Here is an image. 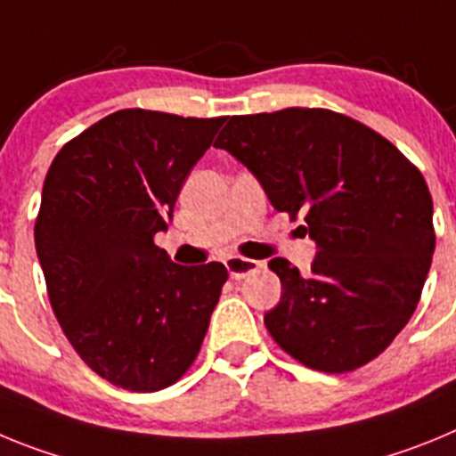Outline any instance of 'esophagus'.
Instances as JSON below:
<instances>
[{
	"mask_svg": "<svg viewBox=\"0 0 456 456\" xmlns=\"http://www.w3.org/2000/svg\"><path fill=\"white\" fill-rule=\"evenodd\" d=\"M224 265L235 281H240V278H244L247 273L256 272L257 269L256 260H248V257H241V256H228L224 260Z\"/></svg>",
	"mask_w": 456,
	"mask_h": 456,
	"instance_id": "esophagus-1",
	"label": "esophagus"
}]
</instances>
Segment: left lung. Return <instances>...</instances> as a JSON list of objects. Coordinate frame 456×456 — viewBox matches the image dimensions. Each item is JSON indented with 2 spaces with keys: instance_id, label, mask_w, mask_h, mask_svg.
<instances>
[{
  "instance_id": "1",
  "label": "left lung",
  "mask_w": 456,
  "mask_h": 456,
  "mask_svg": "<svg viewBox=\"0 0 456 456\" xmlns=\"http://www.w3.org/2000/svg\"><path fill=\"white\" fill-rule=\"evenodd\" d=\"M215 148L263 184L317 244L308 273L273 257L283 294L265 315L273 340L320 372L370 363L411 320L432 267L434 205L422 173L349 116L289 107L232 116Z\"/></svg>"
}]
</instances>
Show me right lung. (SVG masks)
Returning a JSON list of instances; mask_svg holds the SVG:
<instances>
[{
	"label": "right lung",
	"mask_w": 456,
	"mask_h": 456,
	"mask_svg": "<svg viewBox=\"0 0 456 456\" xmlns=\"http://www.w3.org/2000/svg\"><path fill=\"white\" fill-rule=\"evenodd\" d=\"M221 118L120 109L68 141L34 237L63 333L100 377L134 393L175 384L199 356L228 272L155 247Z\"/></svg>",
	"instance_id": "add662e5"
}]
</instances>
